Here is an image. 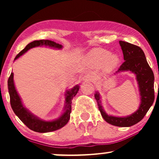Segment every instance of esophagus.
I'll list each match as a JSON object with an SVG mask.
<instances>
[{
    "instance_id": "obj_1",
    "label": "esophagus",
    "mask_w": 159,
    "mask_h": 159,
    "mask_svg": "<svg viewBox=\"0 0 159 159\" xmlns=\"http://www.w3.org/2000/svg\"><path fill=\"white\" fill-rule=\"evenodd\" d=\"M83 80L84 81H93L95 80L94 76L91 75H86L85 76H84Z\"/></svg>"
}]
</instances>
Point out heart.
<instances>
[{"mask_svg": "<svg viewBox=\"0 0 159 159\" xmlns=\"http://www.w3.org/2000/svg\"><path fill=\"white\" fill-rule=\"evenodd\" d=\"M111 53L105 49H95L90 53V57L97 63H105L107 68H113L117 64L118 58L115 55H110Z\"/></svg>", "mask_w": 159, "mask_h": 159, "instance_id": "heart-1", "label": "heart"}]
</instances>
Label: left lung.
<instances>
[{
    "label": "left lung",
    "mask_w": 159,
    "mask_h": 159,
    "mask_svg": "<svg viewBox=\"0 0 159 159\" xmlns=\"http://www.w3.org/2000/svg\"><path fill=\"white\" fill-rule=\"evenodd\" d=\"M123 53L124 61L116 72L131 71L136 75L137 81L139 85L141 102L138 110L126 117H116L109 116L104 111L100 102L99 94L94 95L100 113L107 123L120 127H129L135 125L144 117L147 111L152 106L155 99L154 74L147 61L144 52L139 46L131 44L127 42L120 41Z\"/></svg>",
    "instance_id": "obj_1"
}]
</instances>
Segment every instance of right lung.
Masks as SVG:
<instances>
[{
  "instance_id": "add662e5",
  "label": "right lung",
  "mask_w": 159,
  "mask_h": 159,
  "mask_svg": "<svg viewBox=\"0 0 159 159\" xmlns=\"http://www.w3.org/2000/svg\"><path fill=\"white\" fill-rule=\"evenodd\" d=\"M39 45H48V46L52 47V48H62L61 45L51 41V40H35V41L27 45L26 47L16 55L15 60L19 58L23 54H25L30 48L39 46ZM7 84H8V90L10 98V105L12 111L27 127H28L29 129L34 131V132L40 133L56 131L57 129H61L68 123L69 118H70L71 111H72V100L74 98V96L77 94L78 91L79 90V86L76 85L72 90L67 91L66 94V105L65 107V112L59 119L53 120V121H44V120H40L36 116H34L32 114H30L23 106L21 98H20L19 94L16 90L15 85H14L13 73H11L10 76L9 77Z\"/></svg>"
}]
</instances>
